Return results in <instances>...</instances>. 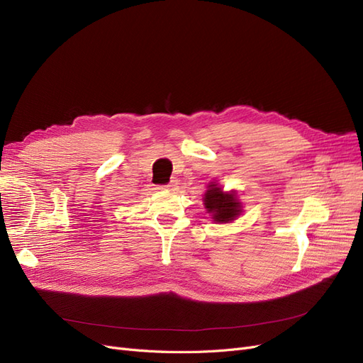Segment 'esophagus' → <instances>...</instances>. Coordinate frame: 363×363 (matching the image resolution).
Masks as SVG:
<instances>
[{
    "label": "esophagus",
    "mask_w": 363,
    "mask_h": 363,
    "mask_svg": "<svg viewBox=\"0 0 363 363\" xmlns=\"http://www.w3.org/2000/svg\"><path fill=\"white\" fill-rule=\"evenodd\" d=\"M177 184H179V182L177 180H171L168 184H164V186H159V189H176L177 187Z\"/></svg>",
    "instance_id": "34e87169"
}]
</instances>
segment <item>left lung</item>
I'll return each instance as SVG.
<instances>
[{
    "label": "left lung",
    "mask_w": 363,
    "mask_h": 363,
    "mask_svg": "<svg viewBox=\"0 0 363 363\" xmlns=\"http://www.w3.org/2000/svg\"><path fill=\"white\" fill-rule=\"evenodd\" d=\"M204 206L215 222L228 223L242 213V203L234 191L223 192L218 183H210L204 194Z\"/></svg>",
    "instance_id": "left-lung-1"
}]
</instances>
